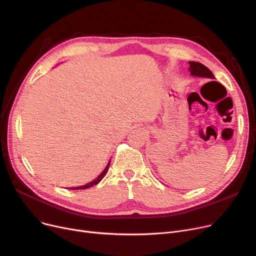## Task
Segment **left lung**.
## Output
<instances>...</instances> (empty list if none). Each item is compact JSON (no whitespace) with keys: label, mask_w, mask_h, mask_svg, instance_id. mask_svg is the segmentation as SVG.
<instances>
[{"label":"left lung","mask_w":256,"mask_h":256,"mask_svg":"<svg viewBox=\"0 0 256 256\" xmlns=\"http://www.w3.org/2000/svg\"><path fill=\"white\" fill-rule=\"evenodd\" d=\"M190 74L192 76H204V78H214V74L206 66H204V64H201L199 62H194V61H190Z\"/></svg>","instance_id":"left-lung-1"}]
</instances>
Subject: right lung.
Listing matches in <instances>:
<instances>
[{
  "instance_id": "add662e5",
  "label": "right lung",
  "mask_w": 256,
  "mask_h": 256,
  "mask_svg": "<svg viewBox=\"0 0 256 256\" xmlns=\"http://www.w3.org/2000/svg\"><path fill=\"white\" fill-rule=\"evenodd\" d=\"M109 166H110V162H109V164L106 165V167L104 168V170L102 172V174H100L98 176V178H96V180H94L93 182H89V184H85V186H76V188H70L72 190H80V189H88V188H90V186H94V184H98L102 178H104V176H106V173L108 172V170H109Z\"/></svg>"
}]
</instances>
